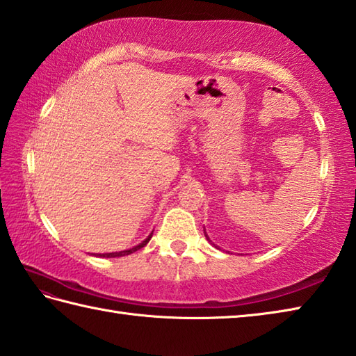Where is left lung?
I'll return each mask as SVG.
<instances>
[{"mask_svg": "<svg viewBox=\"0 0 356 356\" xmlns=\"http://www.w3.org/2000/svg\"><path fill=\"white\" fill-rule=\"evenodd\" d=\"M207 239H209V238H207ZM209 241H210V239H209Z\"/></svg>", "mask_w": 356, "mask_h": 356, "instance_id": "obj_1", "label": "left lung"}]
</instances>
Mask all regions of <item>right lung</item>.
Masks as SVG:
<instances>
[{"label": "right lung", "instance_id": "right-lung-1", "mask_svg": "<svg viewBox=\"0 0 356 356\" xmlns=\"http://www.w3.org/2000/svg\"><path fill=\"white\" fill-rule=\"evenodd\" d=\"M150 238H152V235H149L146 239H144V241L141 243V244H138V245H135V248H132V249H129V250H122V252H115V253H104V255H99V257H106V258H115V257H124V255H130V253H134V252H136V250H140V249H143L144 245H146L149 241H150Z\"/></svg>", "mask_w": 356, "mask_h": 356}]
</instances>
